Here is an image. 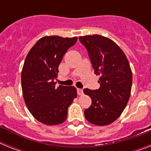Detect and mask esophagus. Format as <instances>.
<instances>
[{"label":"esophagus","instance_id":"esophagus-1","mask_svg":"<svg viewBox=\"0 0 151 151\" xmlns=\"http://www.w3.org/2000/svg\"><path fill=\"white\" fill-rule=\"evenodd\" d=\"M77 93L78 95H82L83 94V90L82 88H77Z\"/></svg>","mask_w":151,"mask_h":151}]
</instances>
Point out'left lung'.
<instances>
[{
  "instance_id": "left-lung-1",
  "label": "left lung",
  "mask_w": 151,
  "mask_h": 151,
  "mask_svg": "<svg viewBox=\"0 0 151 151\" xmlns=\"http://www.w3.org/2000/svg\"><path fill=\"white\" fill-rule=\"evenodd\" d=\"M78 39L88 52L94 74L100 76L99 88L83 91L91 99L85 117L94 125H109L120 116L130 97L132 73L129 60L122 49L104 36H80Z\"/></svg>"
}]
</instances>
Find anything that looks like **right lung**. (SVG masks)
Masks as SVG:
<instances>
[{"mask_svg":"<svg viewBox=\"0 0 151 151\" xmlns=\"http://www.w3.org/2000/svg\"><path fill=\"white\" fill-rule=\"evenodd\" d=\"M76 41L77 37L45 36L31 48L25 60L21 74L24 101L32 115L45 125L65 122L68 107L77 97L76 88H56L54 82L63 57Z\"/></svg>","mask_w":151,"mask_h":151,"instance_id":"1","label":"right lung"}]
</instances>
